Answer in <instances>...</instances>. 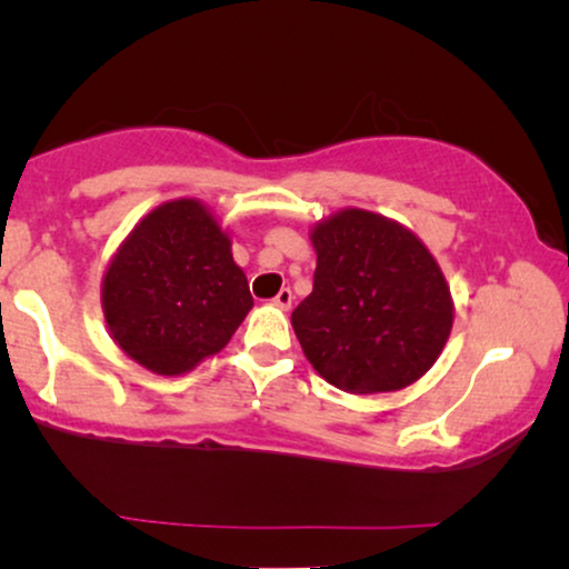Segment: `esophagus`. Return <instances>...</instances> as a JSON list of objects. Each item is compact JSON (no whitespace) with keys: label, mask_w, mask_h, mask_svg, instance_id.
<instances>
[{"label":"esophagus","mask_w":569,"mask_h":569,"mask_svg":"<svg viewBox=\"0 0 569 569\" xmlns=\"http://www.w3.org/2000/svg\"><path fill=\"white\" fill-rule=\"evenodd\" d=\"M292 300H295L292 290H290V287H284V290H279V292H277L274 306H277V308H282V310H290V308H292Z\"/></svg>","instance_id":"1"}]
</instances>
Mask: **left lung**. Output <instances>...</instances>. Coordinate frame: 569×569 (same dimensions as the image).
Returning a JSON list of instances; mask_svg holds the SVG:
<instances>
[{
	"label": "left lung",
	"mask_w": 569,
	"mask_h": 569,
	"mask_svg": "<svg viewBox=\"0 0 569 569\" xmlns=\"http://www.w3.org/2000/svg\"><path fill=\"white\" fill-rule=\"evenodd\" d=\"M313 292L292 329L318 376L349 393L407 388L453 329L450 287L427 246L368 209H341L310 232Z\"/></svg>",
	"instance_id": "1"
}]
</instances>
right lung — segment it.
Instances as JSON below:
<instances>
[{"label":"right lung","instance_id":"1","mask_svg":"<svg viewBox=\"0 0 569 569\" xmlns=\"http://www.w3.org/2000/svg\"><path fill=\"white\" fill-rule=\"evenodd\" d=\"M100 302L116 345L158 376L220 352L253 308L230 238L199 199L142 217L108 263Z\"/></svg>","mask_w":569,"mask_h":569}]
</instances>
